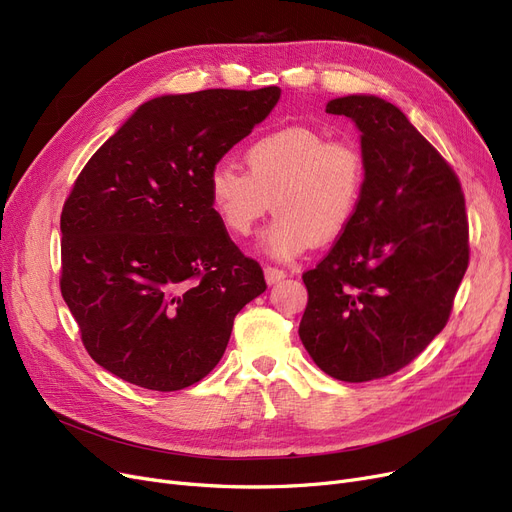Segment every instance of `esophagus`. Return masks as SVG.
I'll use <instances>...</instances> for the list:
<instances>
[{
    "label": "esophagus",
    "instance_id": "obj_1",
    "mask_svg": "<svg viewBox=\"0 0 512 512\" xmlns=\"http://www.w3.org/2000/svg\"><path fill=\"white\" fill-rule=\"evenodd\" d=\"M263 274H265V282L270 284V286H274V284H278V282H282L286 278V272L278 270V267H270V265L265 267Z\"/></svg>",
    "mask_w": 512,
    "mask_h": 512
}]
</instances>
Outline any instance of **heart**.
Returning a JSON list of instances; mask_svg holds the SVG:
<instances>
[{
  "instance_id": "1",
  "label": "heart",
  "mask_w": 512,
  "mask_h": 512,
  "mask_svg": "<svg viewBox=\"0 0 512 512\" xmlns=\"http://www.w3.org/2000/svg\"><path fill=\"white\" fill-rule=\"evenodd\" d=\"M249 172L222 159L207 176L209 203L224 228L249 236L276 209L259 249L292 261L338 240L357 218L365 193V157L351 139H332L311 126H284L247 147Z\"/></svg>"
}]
</instances>
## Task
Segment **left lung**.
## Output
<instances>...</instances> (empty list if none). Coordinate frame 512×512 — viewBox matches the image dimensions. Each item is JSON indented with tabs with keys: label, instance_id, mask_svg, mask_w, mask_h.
Returning a JSON list of instances; mask_svg holds the SVG:
<instances>
[{
	"label": "left lung",
	"instance_id": "8db88e82",
	"mask_svg": "<svg viewBox=\"0 0 512 512\" xmlns=\"http://www.w3.org/2000/svg\"><path fill=\"white\" fill-rule=\"evenodd\" d=\"M361 132L365 193L357 218L315 270L299 336L340 382L409 365L446 326L469 263L461 184L398 107L375 95L328 101Z\"/></svg>",
	"mask_w": 512,
	"mask_h": 512
}]
</instances>
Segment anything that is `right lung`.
Instances as JSON below:
<instances>
[{"label": "right lung", "mask_w": 512, "mask_h": 512, "mask_svg": "<svg viewBox=\"0 0 512 512\" xmlns=\"http://www.w3.org/2000/svg\"><path fill=\"white\" fill-rule=\"evenodd\" d=\"M278 87L207 89L139 105L62 209V297L97 365L157 392L220 363L236 313L265 292L215 215L211 168L261 124Z\"/></svg>", "instance_id": "add662e5"}]
</instances>
